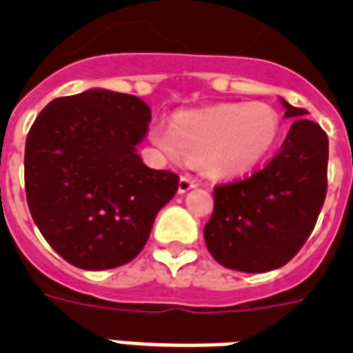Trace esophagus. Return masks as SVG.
I'll return each instance as SVG.
<instances>
[{
    "label": "esophagus",
    "mask_w": 353,
    "mask_h": 353,
    "mask_svg": "<svg viewBox=\"0 0 353 353\" xmlns=\"http://www.w3.org/2000/svg\"><path fill=\"white\" fill-rule=\"evenodd\" d=\"M199 183L196 177H192L190 174H183L181 177H179V192H188L190 188L198 187Z\"/></svg>",
    "instance_id": "obj_1"
}]
</instances>
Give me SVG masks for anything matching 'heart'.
Wrapping results in <instances>:
<instances>
[{"instance_id":"heart-1","label":"heart","mask_w":353,"mask_h":353,"mask_svg":"<svg viewBox=\"0 0 353 353\" xmlns=\"http://www.w3.org/2000/svg\"><path fill=\"white\" fill-rule=\"evenodd\" d=\"M282 121L265 102H232L177 115L155 126L152 137L170 157L201 161L209 174L241 176L258 166L279 143Z\"/></svg>"}]
</instances>
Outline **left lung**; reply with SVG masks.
Returning <instances> with one entry per match:
<instances>
[{
  "mask_svg": "<svg viewBox=\"0 0 353 353\" xmlns=\"http://www.w3.org/2000/svg\"><path fill=\"white\" fill-rule=\"evenodd\" d=\"M280 102L295 121L279 154L249 177L216 185L203 229L216 262L243 273L290 262L312 234L328 190V135L304 108Z\"/></svg>",
  "mask_w": 353,
  "mask_h": 353,
  "instance_id": "8db88e82",
  "label": "left lung"
}]
</instances>
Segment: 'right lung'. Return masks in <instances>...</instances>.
Returning a JSON list of instances; mask_svg holds the SVG:
<instances>
[{
    "label": "right lung",
    "instance_id": "add662e5",
    "mask_svg": "<svg viewBox=\"0 0 353 353\" xmlns=\"http://www.w3.org/2000/svg\"><path fill=\"white\" fill-rule=\"evenodd\" d=\"M141 99L90 90L49 102L25 141V194L49 245L74 268H119L143 251L179 176L135 152L148 132Z\"/></svg>",
    "mask_w": 353,
    "mask_h": 353
}]
</instances>
